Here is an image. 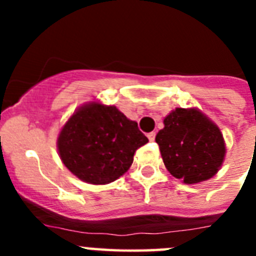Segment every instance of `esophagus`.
<instances>
[{"mask_svg": "<svg viewBox=\"0 0 256 256\" xmlns=\"http://www.w3.org/2000/svg\"><path fill=\"white\" fill-rule=\"evenodd\" d=\"M155 136H156V133H155V132H151V133H148V140H150V141L152 142L154 140H155Z\"/></svg>", "mask_w": 256, "mask_h": 256, "instance_id": "34e87169", "label": "esophagus"}]
</instances>
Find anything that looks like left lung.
I'll return each mask as SVG.
<instances>
[{
    "label": "left lung",
    "instance_id": "1",
    "mask_svg": "<svg viewBox=\"0 0 256 256\" xmlns=\"http://www.w3.org/2000/svg\"><path fill=\"white\" fill-rule=\"evenodd\" d=\"M165 168L186 184L202 182L222 166L226 144L220 130L198 108H177L155 138Z\"/></svg>",
    "mask_w": 256,
    "mask_h": 256
}]
</instances>
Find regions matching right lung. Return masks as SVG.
Instances as JSON below:
<instances>
[{"mask_svg":"<svg viewBox=\"0 0 256 256\" xmlns=\"http://www.w3.org/2000/svg\"><path fill=\"white\" fill-rule=\"evenodd\" d=\"M148 142L115 106L90 102L80 106L62 126L58 138L61 162L91 184H108L123 176L136 150Z\"/></svg>","mask_w":256,"mask_h":256,"instance_id":"obj_1","label":"right lung"}]
</instances>
